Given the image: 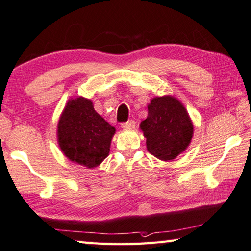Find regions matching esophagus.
Returning a JSON list of instances; mask_svg holds the SVG:
<instances>
[{"label": "esophagus", "instance_id": "1", "mask_svg": "<svg viewBox=\"0 0 251 251\" xmlns=\"http://www.w3.org/2000/svg\"><path fill=\"white\" fill-rule=\"evenodd\" d=\"M135 126V122L134 120H129L126 122H122L121 123V128L123 129H133Z\"/></svg>", "mask_w": 251, "mask_h": 251}]
</instances>
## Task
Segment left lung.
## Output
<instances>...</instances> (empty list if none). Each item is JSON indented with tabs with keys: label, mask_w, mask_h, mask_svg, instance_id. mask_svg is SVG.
<instances>
[{
	"label": "left lung",
	"mask_w": 251,
	"mask_h": 251,
	"mask_svg": "<svg viewBox=\"0 0 251 251\" xmlns=\"http://www.w3.org/2000/svg\"><path fill=\"white\" fill-rule=\"evenodd\" d=\"M140 128L147 138L148 151L163 161L175 159L193 137V123L186 109L171 96L152 99Z\"/></svg>",
	"instance_id": "8db88e82"
}]
</instances>
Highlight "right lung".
Segmentation results:
<instances>
[{"mask_svg": "<svg viewBox=\"0 0 251 251\" xmlns=\"http://www.w3.org/2000/svg\"><path fill=\"white\" fill-rule=\"evenodd\" d=\"M116 129L96 112L90 100L79 97L66 105L58 122V143L70 161L96 168L109 155Z\"/></svg>", "mask_w": 251, "mask_h": 251, "instance_id": "add662e5", "label": "right lung"}]
</instances>
